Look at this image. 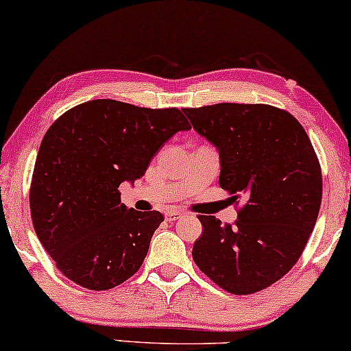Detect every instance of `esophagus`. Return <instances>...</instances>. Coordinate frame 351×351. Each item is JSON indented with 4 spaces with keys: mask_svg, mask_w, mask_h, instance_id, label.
<instances>
[{
    "mask_svg": "<svg viewBox=\"0 0 351 351\" xmlns=\"http://www.w3.org/2000/svg\"><path fill=\"white\" fill-rule=\"evenodd\" d=\"M180 217H182L180 210L172 209V210H167V213H166V219L167 220H177V219H180Z\"/></svg>",
    "mask_w": 351,
    "mask_h": 351,
    "instance_id": "obj_1",
    "label": "esophagus"
}]
</instances>
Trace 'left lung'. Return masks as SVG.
<instances>
[{"label": "left lung", "instance_id": "1", "mask_svg": "<svg viewBox=\"0 0 351 351\" xmlns=\"http://www.w3.org/2000/svg\"><path fill=\"white\" fill-rule=\"evenodd\" d=\"M196 132L219 148V184L234 223L198 215L203 234L193 261L223 291L249 295L281 280L304 252L318 219L323 177L302 124L267 104L184 108Z\"/></svg>", "mask_w": 351, "mask_h": 351}]
</instances>
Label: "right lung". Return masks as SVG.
<instances>
[{
	"instance_id": "add662e5",
	"label": "right lung",
	"mask_w": 351,
	"mask_h": 351,
	"mask_svg": "<svg viewBox=\"0 0 351 351\" xmlns=\"http://www.w3.org/2000/svg\"><path fill=\"white\" fill-rule=\"evenodd\" d=\"M179 108L97 99L56 119L43 137L30 184L33 227L62 275L90 291L113 289L142 267L158 210L128 209L119 185L145 174L176 132Z\"/></svg>"
}]
</instances>
